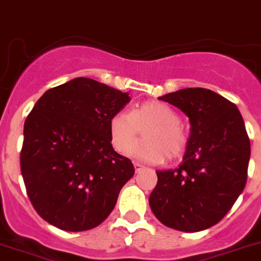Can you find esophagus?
Instances as JSON below:
<instances>
[{"label": "esophagus", "instance_id": "34e87169", "mask_svg": "<svg viewBox=\"0 0 261 261\" xmlns=\"http://www.w3.org/2000/svg\"><path fill=\"white\" fill-rule=\"evenodd\" d=\"M134 166H135V172H140L143 169H144V166L140 164H138V162H135V164H134Z\"/></svg>", "mask_w": 261, "mask_h": 261}]
</instances>
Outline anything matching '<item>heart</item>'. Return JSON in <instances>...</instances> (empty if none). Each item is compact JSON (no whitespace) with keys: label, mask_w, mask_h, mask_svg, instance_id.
I'll return each instance as SVG.
<instances>
[{"label":"heart","mask_w":261,"mask_h":261,"mask_svg":"<svg viewBox=\"0 0 261 261\" xmlns=\"http://www.w3.org/2000/svg\"><path fill=\"white\" fill-rule=\"evenodd\" d=\"M143 128L145 140L133 145ZM109 135L117 152L127 150L130 157L147 164H161L166 155L170 161L177 160L186 152L188 143L176 111L157 100L144 101L131 112H116L109 119Z\"/></svg>","instance_id":"b5f03b06"}]
</instances>
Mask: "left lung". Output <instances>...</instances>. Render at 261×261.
<instances>
[{
  "instance_id": "8db88e82",
  "label": "left lung",
  "mask_w": 261,
  "mask_h": 261,
  "mask_svg": "<svg viewBox=\"0 0 261 261\" xmlns=\"http://www.w3.org/2000/svg\"><path fill=\"white\" fill-rule=\"evenodd\" d=\"M158 99L188 116L191 136L179 167L155 171L149 206L172 229H207L226 215L246 186L251 148L243 118L236 104L202 87Z\"/></svg>"
}]
</instances>
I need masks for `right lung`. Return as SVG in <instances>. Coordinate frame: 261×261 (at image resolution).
Wrapping results in <instances>:
<instances>
[{
  "label": "right lung",
  "instance_id": "right-lung-1",
  "mask_svg": "<svg viewBox=\"0 0 261 261\" xmlns=\"http://www.w3.org/2000/svg\"><path fill=\"white\" fill-rule=\"evenodd\" d=\"M130 101L91 79L47 90L24 123L20 169L38 215L67 232L92 229L116 206L135 169L113 149L109 119Z\"/></svg>",
  "mask_w": 261,
  "mask_h": 261
}]
</instances>
